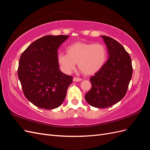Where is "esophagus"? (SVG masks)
Wrapping results in <instances>:
<instances>
[{"mask_svg":"<svg viewBox=\"0 0 150 150\" xmlns=\"http://www.w3.org/2000/svg\"><path fill=\"white\" fill-rule=\"evenodd\" d=\"M82 81V79L81 78H73V81L74 82H79V81Z\"/></svg>","mask_w":150,"mask_h":150,"instance_id":"34e87169","label":"esophagus"}]
</instances>
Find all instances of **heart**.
Here are the masks:
<instances>
[{"mask_svg": "<svg viewBox=\"0 0 150 150\" xmlns=\"http://www.w3.org/2000/svg\"><path fill=\"white\" fill-rule=\"evenodd\" d=\"M67 54H58L57 59L61 69L67 74L73 71L78 63L85 75L97 73L105 64L107 49L102 44L76 42L66 48Z\"/></svg>", "mask_w": 150, "mask_h": 150, "instance_id": "obj_1", "label": "heart"}]
</instances>
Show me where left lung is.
<instances>
[{
  "mask_svg": "<svg viewBox=\"0 0 150 150\" xmlns=\"http://www.w3.org/2000/svg\"><path fill=\"white\" fill-rule=\"evenodd\" d=\"M101 37L106 45L108 59L102 69L90 78L92 87L85 99L93 107L106 108L125 96L133 67L129 54L121 44L108 36Z\"/></svg>",
  "mask_w": 150,
  "mask_h": 150,
  "instance_id": "left-lung-1",
  "label": "left lung"
}]
</instances>
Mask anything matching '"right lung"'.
Returning a JSON list of instances; mask_svg holds the SVG:
<instances>
[{"mask_svg": "<svg viewBox=\"0 0 150 150\" xmlns=\"http://www.w3.org/2000/svg\"><path fill=\"white\" fill-rule=\"evenodd\" d=\"M69 35H48L30 44L22 54L18 78L25 98L38 108L60 106L72 77L59 70L57 50Z\"/></svg>", "mask_w": 150, "mask_h": 150, "instance_id": "add662e5", "label": "right lung"}]
</instances>
